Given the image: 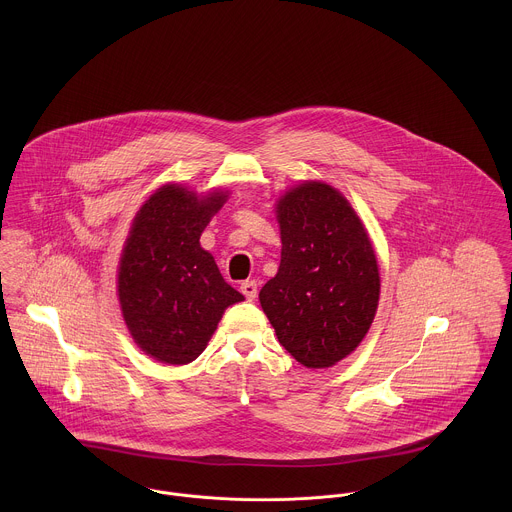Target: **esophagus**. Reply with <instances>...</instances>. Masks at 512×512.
<instances>
[{"label":"esophagus","mask_w":512,"mask_h":512,"mask_svg":"<svg viewBox=\"0 0 512 512\" xmlns=\"http://www.w3.org/2000/svg\"><path fill=\"white\" fill-rule=\"evenodd\" d=\"M240 292L244 293V297H246L248 301H252V299L258 295V284H256L254 280H248V282H244V284L240 286Z\"/></svg>","instance_id":"esophagus-1"}]
</instances>
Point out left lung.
Returning a JSON list of instances; mask_svg holds the SVG:
<instances>
[{"instance_id": "left-lung-1", "label": "left lung", "mask_w": 512, "mask_h": 512, "mask_svg": "<svg viewBox=\"0 0 512 512\" xmlns=\"http://www.w3.org/2000/svg\"><path fill=\"white\" fill-rule=\"evenodd\" d=\"M278 274L260 303L299 365L327 368L365 339L380 295L372 242L351 203L331 185L305 181L280 197Z\"/></svg>"}]
</instances>
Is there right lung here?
I'll return each mask as SVG.
<instances>
[{"label": "right lung", "mask_w": 512, "mask_h": 512, "mask_svg": "<svg viewBox=\"0 0 512 512\" xmlns=\"http://www.w3.org/2000/svg\"><path fill=\"white\" fill-rule=\"evenodd\" d=\"M226 197L163 185L142 205L126 238L118 270L122 315L138 347L165 365L195 361L224 309L244 299L199 242Z\"/></svg>", "instance_id": "1"}]
</instances>
